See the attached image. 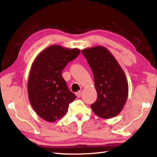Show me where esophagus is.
<instances>
[{
  "instance_id": "34e87169",
  "label": "esophagus",
  "mask_w": 157,
  "mask_h": 157,
  "mask_svg": "<svg viewBox=\"0 0 157 157\" xmlns=\"http://www.w3.org/2000/svg\"><path fill=\"white\" fill-rule=\"evenodd\" d=\"M75 95H77V97H78V98H80V96H81V91L77 92Z\"/></svg>"
}]
</instances>
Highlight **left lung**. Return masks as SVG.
Here are the masks:
<instances>
[{"label": "left lung", "mask_w": 157, "mask_h": 157, "mask_svg": "<svg viewBox=\"0 0 157 157\" xmlns=\"http://www.w3.org/2000/svg\"><path fill=\"white\" fill-rule=\"evenodd\" d=\"M91 67L98 98L91 105L94 112L102 118L120 113L128 95V83L123 69L104 46L82 50Z\"/></svg>", "instance_id": "obj_1"}]
</instances>
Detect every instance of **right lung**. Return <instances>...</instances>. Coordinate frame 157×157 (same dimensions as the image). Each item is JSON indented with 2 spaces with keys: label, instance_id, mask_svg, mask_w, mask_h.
<instances>
[{
  "label": "right lung",
  "instance_id": "right-lung-1",
  "mask_svg": "<svg viewBox=\"0 0 157 157\" xmlns=\"http://www.w3.org/2000/svg\"><path fill=\"white\" fill-rule=\"evenodd\" d=\"M79 53L78 48L52 45L39 53L33 62L28 82V97L34 110L44 120L55 122L62 118L76 98L62 72Z\"/></svg>",
  "mask_w": 157,
  "mask_h": 157
}]
</instances>
